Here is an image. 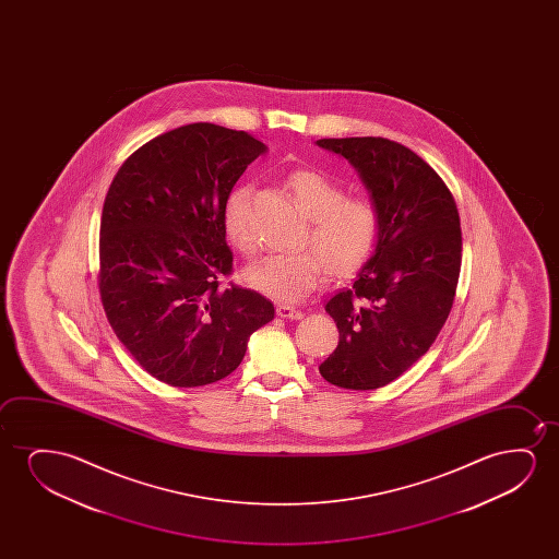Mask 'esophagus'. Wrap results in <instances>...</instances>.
<instances>
[{
    "label": "esophagus",
    "mask_w": 559,
    "mask_h": 559,
    "mask_svg": "<svg viewBox=\"0 0 559 559\" xmlns=\"http://www.w3.org/2000/svg\"><path fill=\"white\" fill-rule=\"evenodd\" d=\"M276 314L283 317V319H296V321L304 317V313H301L299 309H296L294 306H288V304H278V306H276Z\"/></svg>",
    "instance_id": "esophagus-1"
}]
</instances>
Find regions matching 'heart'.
Instances as JSON below:
<instances>
[{"mask_svg":"<svg viewBox=\"0 0 559 559\" xmlns=\"http://www.w3.org/2000/svg\"><path fill=\"white\" fill-rule=\"evenodd\" d=\"M286 185L299 210L309 217V229L299 240L301 252L271 253L246 269V281L269 298L296 304L332 276H349L374 252L382 217L374 202L345 197L342 185L314 169L292 171ZM250 185L237 187L225 200L223 227L233 246L245 255L258 250L252 227Z\"/></svg>","mask_w":559,"mask_h":559,"instance_id":"b5f03b06","label":"heart"}]
</instances>
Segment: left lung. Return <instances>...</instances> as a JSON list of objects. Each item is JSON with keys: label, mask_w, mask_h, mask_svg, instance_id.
Wrapping results in <instances>:
<instances>
[{"label": "left lung", "mask_w": 559, "mask_h": 559, "mask_svg": "<svg viewBox=\"0 0 559 559\" xmlns=\"http://www.w3.org/2000/svg\"><path fill=\"white\" fill-rule=\"evenodd\" d=\"M359 169L382 229L352 288L326 301L340 342L322 378L345 390H378L428 352L451 313L462 230L456 202L428 162L383 138L319 139Z\"/></svg>", "instance_id": "left-lung-1"}]
</instances>
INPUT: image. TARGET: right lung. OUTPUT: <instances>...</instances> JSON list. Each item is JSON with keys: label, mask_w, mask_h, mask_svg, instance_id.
Segmentation results:
<instances>
[{"label": "right lung", "mask_w": 559, "mask_h": 559, "mask_svg": "<svg viewBox=\"0 0 559 559\" xmlns=\"http://www.w3.org/2000/svg\"><path fill=\"white\" fill-rule=\"evenodd\" d=\"M263 151L246 131L189 123L139 146L108 187L100 304L131 357L174 388L229 376L250 334L275 317L260 292L222 286L233 275L225 200Z\"/></svg>", "instance_id": "add662e5"}]
</instances>
